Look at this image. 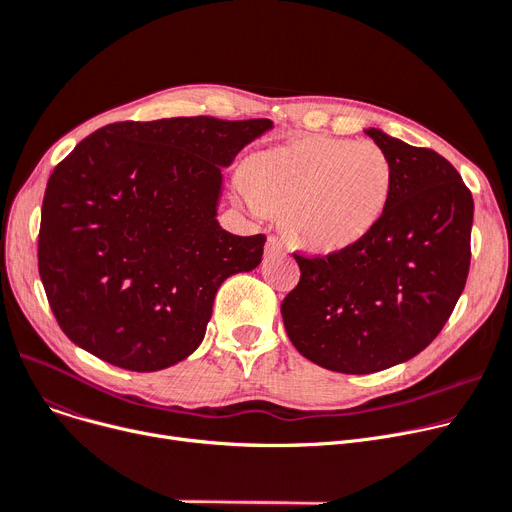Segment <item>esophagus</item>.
Instances as JSON below:
<instances>
[{
	"instance_id": "34e87169",
	"label": "esophagus",
	"mask_w": 512,
	"mask_h": 512,
	"mask_svg": "<svg viewBox=\"0 0 512 512\" xmlns=\"http://www.w3.org/2000/svg\"><path fill=\"white\" fill-rule=\"evenodd\" d=\"M285 248H287V244H285L283 237L268 235V239H266V254H281V252H285Z\"/></svg>"
}]
</instances>
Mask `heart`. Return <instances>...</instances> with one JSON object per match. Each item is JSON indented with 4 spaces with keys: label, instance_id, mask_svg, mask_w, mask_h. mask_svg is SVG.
Returning a JSON list of instances; mask_svg holds the SVG:
<instances>
[{
    "label": "heart",
    "instance_id": "heart-1",
    "mask_svg": "<svg viewBox=\"0 0 512 512\" xmlns=\"http://www.w3.org/2000/svg\"><path fill=\"white\" fill-rule=\"evenodd\" d=\"M246 186L256 208L285 213V227L297 242L335 252L378 223L393 169L374 142L316 134L254 157Z\"/></svg>",
    "mask_w": 512,
    "mask_h": 512
}]
</instances>
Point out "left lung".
I'll use <instances>...</instances> for the list:
<instances>
[{"label":"left lung","mask_w":512,"mask_h":512,"mask_svg":"<svg viewBox=\"0 0 512 512\" xmlns=\"http://www.w3.org/2000/svg\"><path fill=\"white\" fill-rule=\"evenodd\" d=\"M393 186L366 237L326 256L299 254V283L281 314L293 347L341 374L407 362L444 328L465 289L473 198L459 171L432 148L380 130Z\"/></svg>","instance_id":"left-lung-1"}]
</instances>
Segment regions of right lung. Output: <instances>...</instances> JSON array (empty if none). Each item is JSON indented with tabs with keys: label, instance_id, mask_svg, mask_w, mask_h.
<instances>
[{
	"label": "right lung",
	"instance_id": "1",
	"mask_svg": "<svg viewBox=\"0 0 512 512\" xmlns=\"http://www.w3.org/2000/svg\"><path fill=\"white\" fill-rule=\"evenodd\" d=\"M270 119L117 122L49 175L39 275L64 335L103 362L155 372L204 339L221 283L262 260L266 235L217 223L221 169Z\"/></svg>",
	"mask_w": 512,
	"mask_h": 512
}]
</instances>
